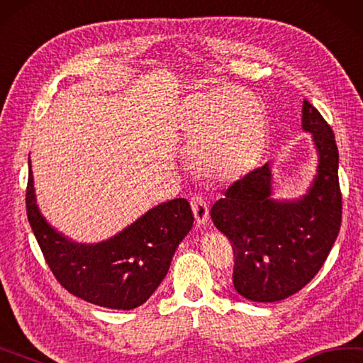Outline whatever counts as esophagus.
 Instances as JSON below:
<instances>
[{
  "instance_id": "1",
  "label": "esophagus",
  "mask_w": 363,
  "mask_h": 363,
  "mask_svg": "<svg viewBox=\"0 0 363 363\" xmlns=\"http://www.w3.org/2000/svg\"><path fill=\"white\" fill-rule=\"evenodd\" d=\"M190 206H192L196 223H199V225H206L209 220V208L206 201H204L201 196H192V199H190Z\"/></svg>"
}]
</instances>
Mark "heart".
<instances>
[{
  "mask_svg": "<svg viewBox=\"0 0 363 363\" xmlns=\"http://www.w3.org/2000/svg\"><path fill=\"white\" fill-rule=\"evenodd\" d=\"M179 122L195 169L216 184L242 179L265 147L263 109L245 89L222 85L187 96Z\"/></svg>",
  "mask_w": 363,
  "mask_h": 363,
  "instance_id": "heart-1",
  "label": "heart"
}]
</instances>
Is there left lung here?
<instances>
[{
	"instance_id": "obj_1",
	"label": "left lung",
	"mask_w": 363,
	"mask_h": 363,
	"mask_svg": "<svg viewBox=\"0 0 363 363\" xmlns=\"http://www.w3.org/2000/svg\"><path fill=\"white\" fill-rule=\"evenodd\" d=\"M301 128L318 154L314 179L300 199H273L272 164L236 181L211 208L217 230L233 242L236 292L250 301H281L301 291L324 265L340 233L338 147L332 128L303 101Z\"/></svg>"
}]
</instances>
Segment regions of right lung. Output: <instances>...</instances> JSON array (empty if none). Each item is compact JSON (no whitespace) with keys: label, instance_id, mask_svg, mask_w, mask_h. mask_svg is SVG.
<instances>
[{"label":"right lung","instance_id":"add662e5","mask_svg":"<svg viewBox=\"0 0 363 363\" xmlns=\"http://www.w3.org/2000/svg\"><path fill=\"white\" fill-rule=\"evenodd\" d=\"M26 214L57 281L72 295L111 309H135L167 276L179 242L194 225L186 199L160 203L108 240L77 242L52 227L38 206L28 159Z\"/></svg>","mask_w":363,"mask_h":363}]
</instances>
